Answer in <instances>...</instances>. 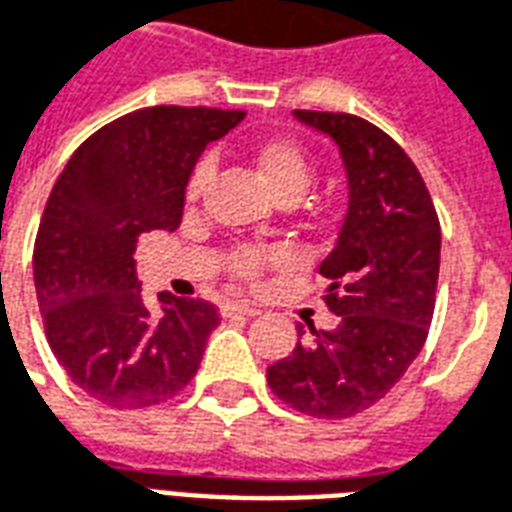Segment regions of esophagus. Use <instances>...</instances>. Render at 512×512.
Listing matches in <instances>:
<instances>
[{
  "label": "esophagus",
  "mask_w": 512,
  "mask_h": 512,
  "mask_svg": "<svg viewBox=\"0 0 512 512\" xmlns=\"http://www.w3.org/2000/svg\"><path fill=\"white\" fill-rule=\"evenodd\" d=\"M257 307H252V304H246V301H224L222 304V315L224 318H235V315H244V318H252V315H257Z\"/></svg>",
  "instance_id": "1"
}]
</instances>
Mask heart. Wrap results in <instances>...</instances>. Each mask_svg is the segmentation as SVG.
<instances>
[{
	"label": "heart",
	"mask_w": 512,
	"mask_h": 512,
	"mask_svg": "<svg viewBox=\"0 0 512 512\" xmlns=\"http://www.w3.org/2000/svg\"><path fill=\"white\" fill-rule=\"evenodd\" d=\"M249 158L255 164L257 175L266 180V186L277 194L282 202H296L312 183V161L307 147L293 136H268L249 150ZM211 178V164L200 161L191 169L189 183H186V197L197 200ZM279 252L274 249H260V246H238L230 255V271L241 282H255L263 268L277 260Z\"/></svg>",
	"instance_id": "heart-1"
}]
</instances>
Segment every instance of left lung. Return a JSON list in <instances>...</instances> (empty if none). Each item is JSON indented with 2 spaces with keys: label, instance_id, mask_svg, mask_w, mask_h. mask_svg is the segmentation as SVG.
Returning a JSON list of instances; mask_svg holds the SVG:
<instances>
[{
  "label": "left lung",
  "instance_id": "8db88e82",
  "mask_svg": "<svg viewBox=\"0 0 512 512\" xmlns=\"http://www.w3.org/2000/svg\"><path fill=\"white\" fill-rule=\"evenodd\" d=\"M296 117L332 136L348 169L343 230L318 268L329 279L323 301L340 323L332 332L312 329L307 343L299 337L266 378L271 392L301 414L345 419L376 406L428 340L439 213L417 164L365 117L312 109H296Z\"/></svg>",
  "mask_w": 512,
  "mask_h": 512
}]
</instances>
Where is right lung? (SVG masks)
Wrapping results in <instances>:
<instances>
[{"mask_svg":"<svg viewBox=\"0 0 512 512\" xmlns=\"http://www.w3.org/2000/svg\"><path fill=\"white\" fill-rule=\"evenodd\" d=\"M241 109L147 106L87 136L51 189L35 235V293L57 362L104 406L147 408L186 389L219 326L211 301L142 299L139 235L178 230L186 183Z\"/></svg>","mask_w":512,"mask_h":512,"instance_id":"right-lung-1","label":"right lung"}]
</instances>
